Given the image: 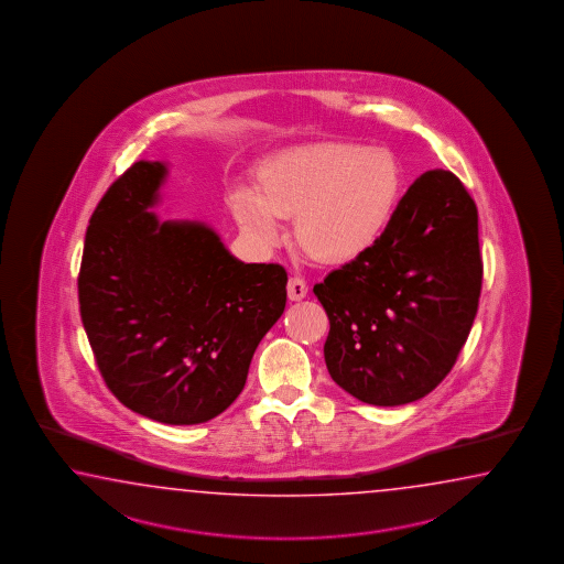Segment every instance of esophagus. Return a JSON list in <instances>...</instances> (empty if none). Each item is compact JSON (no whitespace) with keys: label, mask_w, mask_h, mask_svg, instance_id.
<instances>
[{"label":"esophagus","mask_w":564,"mask_h":564,"mask_svg":"<svg viewBox=\"0 0 564 564\" xmlns=\"http://www.w3.org/2000/svg\"><path fill=\"white\" fill-rule=\"evenodd\" d=\"M308 294V284L306 280L300 276H292L288 280V299L302 300Z\"/></svg>","instance_id":"esophagus-1"}]
</instances>
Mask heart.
<instances>
[{
    "instance_id": "1",
    "label": "heart",
    "mask_w": 564,
    "mask_h": 564,
    "mask_svg": "<svg viewBox=\"0 0 564 564\" xmlns=\"http://www.w3.org/2000/svg\"><path fill=\"white\" fill-rule=\"evenodd\" d=\"M401 177L393 156L365 144H296L264 159L256 189L238 185L229 207L240 228L262 243L282 236L294 216V236L323 262H347L381 238L395 209Z\"/></svg>"
}]
</instances>
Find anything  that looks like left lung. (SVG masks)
Segmentation results:
<instances>
[{
    "label": "left lung",
    "instance_id": "obj_1",
    "mask_svg": "<svg viewBox=\"0 0 564 564\" xmlns=\"http://www.w3.org/2000/svg\"><path fill=\"white\" fill-rule=\"evenodd\" d=\"M481 268L474 199L454 173H423L381 238L314 286L333 381L379 408L432 393L468 340Z\"/></svg>",
    "mask_w": 564,
    "mask_h": 564
}]
</instances>
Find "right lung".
Masks as SVG:
<instances>
[{
  "instance_id": "right-lung-1",
  "label": "right lung",
  "mask_w": 564,
  "mask_h": 564,
  "mask_svg": "<svg viewBox=\"0 0 564 564\" xmlns=\"http://www.w3.org/2000/svg\"><path fill=\"white\" fill-rule=\"evenodd\" d=\"M167 177L139 161L86 229L80 316L96 365L124 408L169 425L214 420L240 395L253 352L286 306V270L243 264L199 221L149 212Z\"/></svg>"
}]
</instances>
